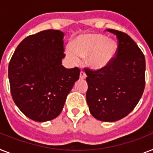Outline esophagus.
<instances>
[{
  "mask_svg": "<svg viewBox=\"0 0 153 153\" xmlns=\"http://www.w3.org/2000/svg\"><path fill=\"white\" fill-rule=\"evenodd\" d=\"M80 79H85L86 78V73H85V72L84 71H82L81 72H80Z\"/></svg>",
  "mask_w": 153,
  "mask_h": 153,
  "instance_id": "34e87169",
  "label": "esophagus"
}]
</instances>
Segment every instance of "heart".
<instances>
[{"mask_svg": "<svg viewBox=\"0 0 153 153\" xmlns=\"http://www.w3.org/2000/svg\"><path fill=\"white\" fill-rule=\"evenodd\" d=\"M118 45L115 40L104 35L92 33L80 36L73 44V48H67L66 55L70 62L79 65L81 58H87L89 67L101 70L110 65L116 57Z\"/></svg>", "mask_w": 153, "mask_h": 153, "instance_id": "b5f03b06", "label": "heart"}]
</instances>
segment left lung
<instances>
[{
    "instance_id": "left-lung-1",
    "label": "left lung",
    "mask_w": 153,
    "mask_h": 153,
    "mask_svg": "<svg viewBox=\"0 0 153 153\" xmlns=\"http://www.w3.org/2000/svg\"><path fill=\"white\" fill-rule=\"evenodd\" d=\"M116 35L118 50L111 64L93 71L85 69L89 110L97 120L114 122L127 116L137 105L145 86V59L134 40L124 32Z\"/></svg>"
}]
</instances>
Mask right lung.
Here are the masks:
<instances>
[{
    "instance_id": "1",
    "label": "right lung",
    "mask_w": 153,
    "mask_h": 153,
    "mask_svg": "<svg viewBox=\"0 0 153 153\" xmlns=\"http://www.w3.org/2000/svg\"><path fill=\"white\" fill-rule=\"evenodd\" d=\"M64 33L45 30L26 37L8 65L11 94L23 114L45 122L57 117L67 94L79 79L78 67L62 65Z\"/></svg>"
}]
</instances>
